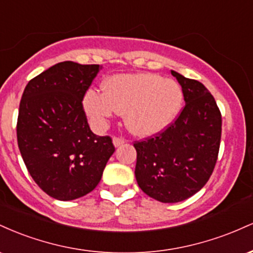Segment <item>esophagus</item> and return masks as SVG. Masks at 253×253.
<instances>
[{
    "mask_svg": "<svg viewBox=\"0 0 253 253\" xmlns=\"http://www.w3.org/2000/svg\"><path fill=\"white\" fill-rule=\"evenodd\" d=\"M125 141L126 140H125L124 138H117V136H115V138H113V144H114L115 147L121 146V145L125 144Z\"/></svg>",
    "mask_w": 253,
    "mask_h": 253,
    "instance_id": "1",
    "label": "esophagus"
}]
</instances>
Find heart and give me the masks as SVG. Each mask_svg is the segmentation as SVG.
I'll return each instance as SVG.
<instances>
[{
    "label": "heart",
    "mask_w": 253,
    "mask_h": 253,
    "mask_svg": "<svg viewBox=\"0 0 253 253\" xmlns=\"http://www.w3.org/2000/svg\"><path fill=\"white\" fill-rule=\"evenodd\" d=\"M102 88L86 91V114L100 124L114 112L123 113L127 129L139 136L155 135L169 127L183 102L178 84L155 74L115 75L104 81Z\"/></svg>",
    "instance_id": "heart-1"
}]
</instances>
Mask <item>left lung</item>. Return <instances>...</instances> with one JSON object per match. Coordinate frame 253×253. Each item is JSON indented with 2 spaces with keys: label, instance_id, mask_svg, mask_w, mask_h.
Returning a JSON list of instances; mask_svg holds the SVG:
<instances>
[{
  "label": "left lung",
  "instance_id": "obj_1",
  "mask_svg": "<svg viewBox=\"0 0 253 253\" xmlns=\"http://www.w3.org/2000/svg\"><path fill=\"white\" fill-rule=\"evenodd\" d=\"M182 86L185 106L163 133L134 144L135 178L140 189L164 203L187 200L201 190L215 167L221 114L199 81L171 70Z\"/></svg>",
  "mask_w": 253,
  "mask_h": 253
}]
</instances>
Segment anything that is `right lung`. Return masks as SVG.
<instances>
[{"label":"right lung","mask_w":253,"mask_h":253,"mask_svg":"<svg viewBox=\"0 0 253 253\" xmlns=\"http://www.w3.org/2000/svg\"><path fill=\"white\" fill-rule=\"evenodd\" d=\"M101 66L58 63L31 80L17 118V145L28 172L47 195L71 201L96 188L112 139L90 130L82 100Z\"/></svg>","instance_id":"1"}]
</instances>
